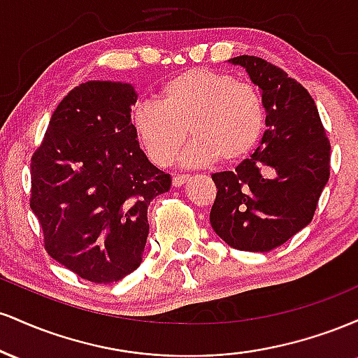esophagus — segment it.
Masks as SVG:
<instances>
[{
    "mask_svg": "<svg viewBox=\"0 0 358 358\" xmlns=\"http://www.w3.org/2000/svg\"><path fill=\"white\" fill-rule=\"evenodd\" d=\"M188 180V175H176L173 176V187H182V185Z\"/></svg>",
    "mask_w": 358,
    "mask_h": 358,
    "instance_id": "34e87169",
    "label": "esophagus"
}]
</instances>
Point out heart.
I'll list each match as a JSON object with an SVG mask.
<instances>
[{
	"mask_svg": "<svg viewBox=\"0 0 358 358\" xmlns=\"http://www.w3.org/2000/svg\"><path fill=\"white\" fill-rule=\"evenodd\" d=\"M134 133L146 155L168 166L188 138L183 165L234 163L257 145L266 126L261 92L231 73L190 69L159 90V102H143L133 114Z\"/></svg>",
	"mask_w": 358,
	"mask_h": 358,
	"instance_id": "obj_1",
	"label": "heart"
}]
</instances>
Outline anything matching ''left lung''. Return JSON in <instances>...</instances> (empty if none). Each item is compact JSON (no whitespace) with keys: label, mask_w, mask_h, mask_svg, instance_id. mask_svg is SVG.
Listing matches in <instances>:
<instances>
[{"label":"left lung","mask_w":358,"mask_h":358,"mask_svg":"<svg viewBox=\"0 0 358 358\" xmlns=\"http://www.w3.org/2000/svg\"><path fill=\"white\" fill-rule=\"evenodd\" d=\"M229 62L244 67L261 89L266 131L236 170L212 175L210 224L231 248L268 252L313 219L330 178V141L313 97L298 80L261 57Z\"/></svg>","instance_id":"1"}]
</instances>
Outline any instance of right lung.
Returning a JSON list of instances; mask_svg holds the SVG:
<instances>
[{"mask_svg":"<svg viewBox=\"0 0 358 358\" xmlns=\"http://www.w3.org/2000/svg\"><path fill=\"white\" fill-rule=\"evenodd\" d=\"M131 84L90 80L57 106L31 156L30 207L45 250L97 285L141 264L150 232L148 205L171 178L151 165L131 122Z\"/></svg>","mask_w":358,"mask_h":358,"instance_id":"obj_1","label":"right lung"}]
</instances>
